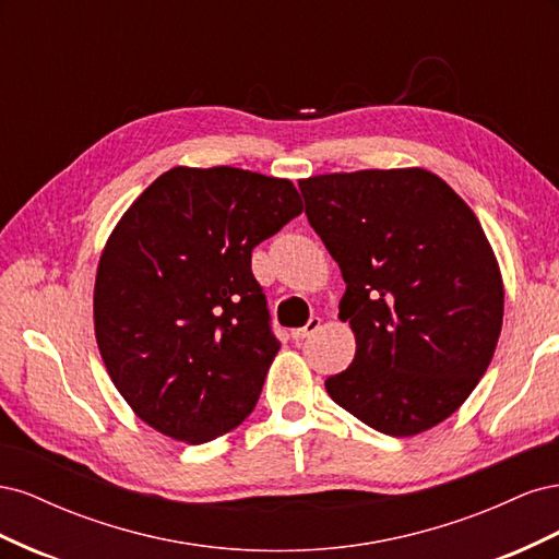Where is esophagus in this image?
I'll return each instance as SVG.
<instances>
[{"label":"esophagus","instance_id":"obj_1","mask_svg":"<svg viewBox=\"0 0 559 559\" xmlns=\"http://www.w3.org/2000/svg\"><path fill=\"white\" fill-rule=\"evenodd\" d=\"M319 326H321V319L319 317H310V321H308L306 326L292 331V337H294V341H306V337H310L312 333L319 331Z\"/></svg>","mask_w":559,"mask_h":559}]
</instances>
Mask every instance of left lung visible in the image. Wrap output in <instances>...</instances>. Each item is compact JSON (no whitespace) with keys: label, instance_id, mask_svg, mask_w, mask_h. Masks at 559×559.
I'll return each mask as SVG.
<instances>
[{"label":"left lung","instance_id":"obj_1","mask_svg":"<svg viewBox=\"0 0 559 559\" xmlns=\"http://www.w3.org/2000/svg\"><path fill=\"white\" fill-rule=\"evenodd\" d=\"M306 214L347 284L357 352L329 396L386 436L441 425L495 357L503 282L478 216L421 167L300 179Z\"/></svg>","mask_w":559,"mask_h":559}]
</instances>
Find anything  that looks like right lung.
Segmentation results:
<instances>
[{"mask_svg":"<svg viewBox=\"0 0 559 559\" xmlns=\"http://www.w3.org/2000/svg\"><path fill=\"white\" fill-rule=\"evenodd\" d=\"M300 212L289 179L179 165L116 224L97 263L95 337L148 427L200 445L253 411L280 341L251 249Z\"/></svg>","mask_w":559,"mask_h":559,"instance_id":"1","label":"right lung"}]
</instances>
